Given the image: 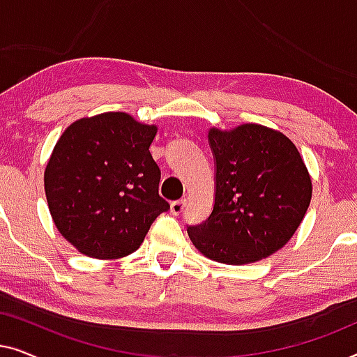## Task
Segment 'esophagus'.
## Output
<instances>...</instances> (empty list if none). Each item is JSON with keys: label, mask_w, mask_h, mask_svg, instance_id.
<instances>
[{"label": "esophagus", "mask_w": 357, "mask_h": 357, "mask_svg": "<svg viewBox=\"0 0 357 357\" xmlns=\"http://www.w3.org/2000/svg\"><path fill=\"white\" fill-rule=\"evenodd\" d=\"M185 204H187V199H185V198L177 199V202H172V203H170V213H172V214L183 213Z\"/></svg>", "instance_id": "34e87169"}]
</instances>
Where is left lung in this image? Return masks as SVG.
Segmentation results:
<instances>
[{"instance_id": "obj_1", "label": "left lung", "mask_w": 357, "mask_h": 357, "mask_svg": "<svg viewBox=\"0 0 357 357\" xmlns=\"http://www.w3.org/2000/svg\"><path fill=\"white\" fill-rule=\"evenodd\" d=\"M216 167L213 213L188 226L193 245L226 265L273 255L294 236L312 198V180L294 143L281 131L245 123L211 128Z\"/></svg>"}]
</instances>
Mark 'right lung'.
I'll use <instances>...</instances> for the list:
<instances>
[{
  "instance_id": "obj_1",
  "label": "right lung",
  "mask_w": 357,
  "mask_h": 357,
  "mask_svg": "<svg viewBox=\"0 0 357 357\" xmlns=\"http://www.w3.org/2000/svg\"><path fill=\"white\" fill-rule=\"evenodd\" d=\"M158 133L123 112L76 120L45 167V195L63 237L92 258H121L143 243L170 204L159 197L160 169L149 153Z\"/></svg>"
}]
</instances>
